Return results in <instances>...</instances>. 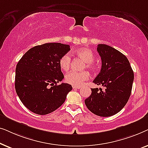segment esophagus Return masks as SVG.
<instances>
[{"label": "esophagus", "instance_id": "1", "mask_svg": "<svg viewBox=\"0 0 148 148\" xmlns=\"http://www.w3.org/2000/svg\"><path fill=\"white\" fill-rule=\"evenodd\" d=\"M73 88L74 90H78V89L81 88V87H79V86H73Z\"/></svg>", "mask_w": 148, "mask_h": 148}]
</instances>
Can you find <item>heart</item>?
I'll return each mask as SVG.
<instances>
[{"label": "heart", "mask_w": 148, "mask_h": 148, "mask_svg": "<svg viewBox=\"0 0 148 148\" xmlns=\"http://www.w3.org/2000/svg\"><path fill=\"white\" fill-rule=\"evenodd\" d=\"M75 53L85 62L84 65V68H88L90 69L94 68V64L93 62L94 60V54L92 50L86 48H80L75 50ZM71 64V58L69 54H64L60 58L59 65L60 68L64 71L69 69ZM89 77H90V75L87 71L80 73L72 71L66 75L65 81L67 84L73 86H80L87 79H88Z\"/></svg>", "instance_id": "b5f03b06"}]
</instances>
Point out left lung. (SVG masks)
Returning <instances> with one entry per match:
<instances>
[{"instance_id":"1","label":"left lung","mask_w":148,"mask_h":148,"mask_svg":"<svg viewBox=\"0 0 148 148\" xmlns=\"http://www.w3.org/2000/svg\"><path fill=\"white\" fill-rule=\"evenodd\" d=\"M102 60L100 72L94 82L105 90L91 88L92 94L85 100L87 108L100 116H112L122 110L131 96L134 73L124 54L106 44H98Z\"/></svg>"}]
</instances>
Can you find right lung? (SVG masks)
<instances>
[{
    "label": "right lung",
    "mask_w": 148,
    "mask_h": 148,
    "mask_svg": "<svg viewBox=\"0 0 148 148\" xmlns=\"http://www.w3.org/2000/svg\"><path fill=\"white\" fill-rule=\"evenodd\" d=\"M70 46L46 43L30 48L16 66L15 88L20 100L36 114L45 115L59 108L72 90L71 85L57 83L64 75L60 58Z\"/></svg>",
    "instance_id": "right-lung-1"
}]
</instances>
